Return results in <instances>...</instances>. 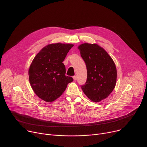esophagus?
Wrapping results in <instances>:
<instances>
[{
	"mask_svg": "<svg viewBox=\"0 0 147 147\" xmlns=\"http://www.w3.org/2000/svg\"><path fill=\"white\" fill-rule=\"evenodd\" d=\"M73 79H74V81H76V80H77V77H76V76H73Z\"/></svg>",
	"mask_w": 147,
	"mask_h": 147,
	"instance_id": "1",
	"label": "esophagus"
}]
</instances>
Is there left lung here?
Wrapping results in <instances>:
<instances>
[{"label":"left lung","mask_w":147,"mask_h":147,"mask_svg":"<svg viewBox=\"0 0 147 147\" xmlns=\"http://www.w3.org/2000/svg\"><path fill=\"white\" fill-rule=\"evenodd\" d=\"M78 49L86 63L88 73L82 90L92 101H101L110 95L116 84L114 62L106 51L96 43H83Z\"/></svg>","instance_id":"1"}]
</instances>
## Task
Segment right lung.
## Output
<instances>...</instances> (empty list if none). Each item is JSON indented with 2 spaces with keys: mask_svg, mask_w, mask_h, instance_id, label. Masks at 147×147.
Segmentation results:
<instances>
[{
  "mask_svg": "<svg viewBox=\"0 0 147 147\" xmlns=\"http://www.w3.org/2000/svg\"><path fill=\"white\" fill-rule=\"evenodd\" d=\"M73 44L52 43L38 52L31 64L29 81L35 94L44 101L51 102L63 94L67 84L73 81L65 76L63 63Z\"/></svg>",
  "mask_w": 147,
  "mask_h": 147,
  "instance_id": "obj_1",
  "label": "right lung"
}]
</instances>
